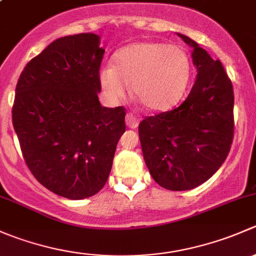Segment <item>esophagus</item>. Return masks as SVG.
<instances>
[{
  "instance_id": "1",
  "label": "esophagus",
  "mask_w": 256,
  "mask_h": 256,
  "mask_svg": "<svg viewBox=\"0 0 256 256\" xmlns=\"http://www.w3.org/2000/svg\"><path fill=\"white\" fill-rule=\"evenodd\" d=\"M138 122H140V120H138V118L136 115H134V114L131 112H128V115H126V125L130 128H138Z\"/></svg>"
}]
</instances>
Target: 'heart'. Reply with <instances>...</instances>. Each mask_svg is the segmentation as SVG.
<instances>
[{
  "mask_svg": "<svg viewBox=\"0 0 256 256\" xmlns=\"http://www.w3.org/2000/svg\"><path fill=\"white\" fill-rule=\"evenodd\" d=\"M190 78V60L180 46L136 42L118 50L115 66H104L99 82L105 95L115 102L132 94L148 112H164L177 104Z\"/></svg>",
  "mask_w": 256,
  "mask_h": 256,
  "instance_id": "heart-1",
  "label": "heart"
}]
</instances>
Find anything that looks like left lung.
I'll return each mask as SVG.
<instances>
[{"label": "left lung", "mask_w": 256, "mask_h": 256, "mask_svg": "<svg viewBox=\"0 0 256 256\" xmlns=\"http://www.w3.org/2000/svg\"><path fill=\"white\" fill-rule=\"evenodd\" d=\"M178 36L193 48L197 79L180 106L144 118L138 135L152 178L166 190H188L213 176L230 151L234 92L220 62Z\"/></svg>", "instance_id": "left-lung-1"}]
</instances>
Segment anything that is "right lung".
<instances>
[{
	"mask_svg": "<svg viewBox=\"0 0 256 256\" xmlns=\"http://www.w3.org/2000/svg\"><path fill=\"white\" fill-rule=\"evenodd\" d=\"M105 49L94 33L66 36L30 60L16 86L12 122L36 180L56 194L84 200L106 183L125 132V108L100 105Z\"/></svg>",
	"mask_w": 256,
	"mask_h": 256,
	"instance_id": "add662e5",
	"label": "right lung"
}]
</instances>
